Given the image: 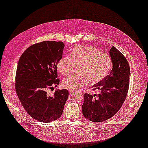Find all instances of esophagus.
Segmentation results:
<instances>
[{
    "instance_id": "34e87169",
    "label": "esophagus",
    "mask_w": 148,
    "mask_h": 148,
    "mask_svg": "<svg viewBox=\"0 0 148 148\" xmlns=\"http://www.w3.org/2000/svg\"><path fill=\"white\" fill-rule=\"evenodd\" d=\"M75 92V90H69V93H70L71 94H74Z\"/></svg>"
}]
</instances>
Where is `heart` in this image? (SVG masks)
<instances>
[{
    "mask_svg": "<svg viewBox=\"0 0 148 148\" xmlns=\"http://www.w3.org/2000/svg\"><path fill=\"white\" fill-rule=\"evenodd\" d=\"M75 66L77 71L62 81L64 88L77 90L88 82L95 85L107 77L111 70L112 62L109 55L91 46H78L73 49L71 56L60 58L57 68L62 75L72 73Z\"/></svg>",
    "mask_w": 148,
    "mask_h": 148,
    "instance_id": "b5f03b06",
    "label": "heart"
}]
</instances>
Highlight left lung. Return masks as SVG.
Wrapping results in <instances>:
<instances>
[{"label":"left lung","instance_id":"8db88e82","mask_svg":"<svg viewBox=\"0 0 148 148\" xmlns=\"http://www.w3.org/2000/svg\"><path fill=\"white\" fill-rule=\"evenodd\" d=\"M112 62L110 74L92 86L97 94L86 93L82 105L85 118L103 122L117 112L126 99L130 85V67L126 58L112 46L109 51Z\"/></svg>","mask_w":148,"mask_h":148}]
</instances>
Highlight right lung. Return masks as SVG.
<instances>
[{
	"mask_svg": "<svg viewBox=\"0 0 148 148\" xmlns=\"http://www.w3.org/2000/svg\"><path fill=\"white\" fill-rule=\"evenodd\" d=\"M62 42L44 41L30 46L18 60L16 75V90L25 110L34 119L49 123L61 116L69 92L48 89L59 84L57 64L62 57Z\"/></svg>",
	"mask_w": 148,
	"mask_h": 148,
	"instance_id": "add662e5",
	"label": "right lung"
}]
</instances>
